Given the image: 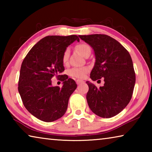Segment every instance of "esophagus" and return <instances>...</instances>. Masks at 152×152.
<instances>
[{
	"label": "esophagus",
	"mask_w": 152,
	"mask_h": 152,
	"mask_svg": "<svg viewBox=\"0 0 152 152\" xmlns=\"http://www.w3.org/2000/svg\"><path fill=\"white\" fill-rule=\"evenodd\" d=\"M82 82H84V81L80 80H76V84H80V83H82Z\"/></svg>",
	"instance_id": "esophagus-1"
}]
</instances>
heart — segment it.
I'll use <instances>...</instances> for the list:
<instances>
[{
  "mask_svg": "<svg viewBox=\"0 0 152 152\" xmlns=\"http://www.w3.org/2000/svg\"><path fill=\"white\" fill-rule=\"evenodd\" d=\"M76 50H78L80 53L83 56H85L87 51L91 50V48L90 46L88 45L86 43H80V44L77 45L76 46ZM69 53H70V51H69V49H67L66 51H64L63 54V58L62 60L64 63L67 62V61L68 60L69 58ZM88 69L87 68H74L69 71V74L70 75L73 77V78H83L85 76L86 74L88 72Z\"/></svg>",
  "mask_w": 152,
  "mask_h": 152,
  "instance_id": "obj_1",
  "label": "heart"
}]
</instances>
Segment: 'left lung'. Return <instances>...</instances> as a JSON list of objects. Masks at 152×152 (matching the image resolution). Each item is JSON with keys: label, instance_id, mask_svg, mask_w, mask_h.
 <instances>
[{"label": "left lung", "instance_id": "8db88e82", "mask_svg": "<svg viewBox=\"0 0 152 152\" xmlns=\"http://www.w3.org/2000/svg\"><path fill=\"white\" fill-rule=\"evenodd\" d=\"M93 49L94 66L91 72L93 81L103 78L99 88L87 81L86 100L90 109L102 118L114 117L125 109L132 97L135 83L133 61L128 51L109 35H79Z\"/></svg>", "mask_w": 152, "mask_h": 152}]
</instances>
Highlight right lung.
<instances>
[{
    "mask_svg": "<svg viewBox=\"0 0 152 152\" xmlns=\"http://www.w3.org/2000/svg\"><path fill=\"white\" fill-rule=\"evenodd\" d=\"M77 35H49L31 49L20 67L18 90L25 107L31 114L45 122L60 119L66 112L68 101L75 91V81L61 73L63 54ZM56 75L63 81L61 88L52 87Z\"/></svg>",
    "mask_w": 152,
    "mask_h": 152,
    "instance_id": "add662e5",
    "label": "right lung"
}]
</instances>
